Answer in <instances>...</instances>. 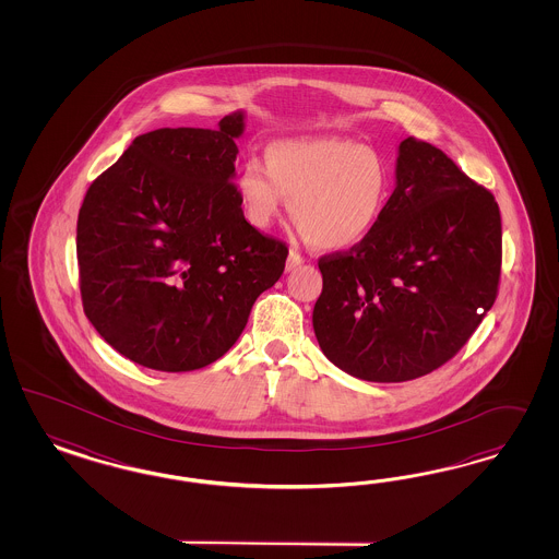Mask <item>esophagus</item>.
Returning <instances> with one entry per match:
<instances>
[{"label":"esophagus","mask_w":559,"mask_h":559,"mask_svg":"<svg viewBox=\"0 0 559 559\" xmlns=\"http://www.w3.org/2000/svg\"><path fill=\"white\" fill-rule=\"evenodd\" d=\"M304 262V255L299 254V252H295V250H290V252H288L287 258V272L295 271V269H299V266H301Z\"/></svg>","instance_id":"34e87169"}]
</instances>
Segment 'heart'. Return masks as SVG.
<instances>
[{
  "instance_id": "heart-1",
  "label": "heart",
  "mask_w": 559,
  "mask_h": 559,
  "mask_svg": "<svg viewBox=\"0 0 559 559\" xmlns=\"http://www.w3.org/2000/svg\"><path fill=\"white\" fill-rule=\"evenodd\" d=\"M237 192L248 221L266 229L288 203L299 236L323 250H348L369 236L390 197L381 155L342 136H301L266 150V168L246 164Z\"/></svg>"
}]
</instances>
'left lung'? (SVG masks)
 I'll list each match as a JSON object with an SVG mask.
<instances>
[{"mask_svg": "<svg viewBox=\"0 0 559 559\" xmlns=\"http://www.w3.org/2000/svg\"><path fill=\"white\" fill-rule=\"evenodd\" d=\"M502 264L493 194L451 157L407 136L381 219L346 254L320 258L313 330L362 381L402 383L457 355L491 309Z\"/></svg>", "mask_w": 559, "mask_h": 559, "instance_id": "left-lung-1", "label": "left lung"}]
</instances>
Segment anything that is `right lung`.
<instances>
[{"label": "right lung", "instance_id": "obj_1", "mask_svg": "<svg viewBox=\"0 0 559 559\" xmlns=\"http://www.w3.org/2000/svg\"><path fill=\"white\" fill-rule=\"evenodd\" d=\"M243 119L237 110L215 131L135 136L85 192L78 217L85 316L136 365L182 372L215 362L285 271L287 246L246 221L231 182Z\"/></svg>", "mask_w": 559, "mask_h": 559}]
</instances>
